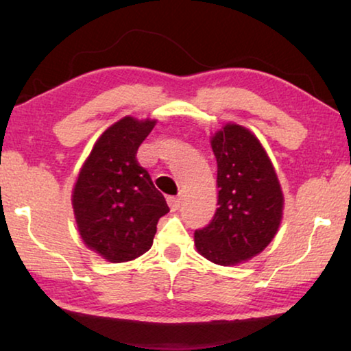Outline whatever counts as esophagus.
Listing matches in <instances>:
<instances>
[{
  "label": "esophagus",
  "instance_id": "1",
  "mask_svg": "<svg viewBox=\"0 0 351 351\" xmlns=\"http://www.w3.org/2000/svg\"><path fill=\"white\" fill-rule=\"evenodd\" d=\"M167 204H169L171 210H179L180 206H182V199L177 198V196H176V198L172 196V198H167Z\"/></svg>",
  "mask_w": 351,
  "mask_h": 351
}]
</instances>
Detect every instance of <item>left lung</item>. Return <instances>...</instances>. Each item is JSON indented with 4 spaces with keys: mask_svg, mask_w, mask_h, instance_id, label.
I'll return each mask as SVG.
<instances>
[{
    "mask_svg": "<svg viewBox=\"0 0 351 351\" xmlns=\"http://www.w3.org/2000/svg\"><path fill=\"white\" fill-rule=\"evenodd\" d=\"M210 147L217 160L219 208L213 222L195 232V246L217 265H238L275 238L285 195L265 148L249 129L227 123L210 137Z\"/></svg>",
    "mask_w": 351,
    "mask_h": 351,
    "instance_id": "8db88e82",
    "label": "left lung"
}]
</instances>
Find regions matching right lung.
Instances as JSON below:
<instances>
[{
	"instance_id": "obj_1",
	"label": "right lung",
	"mask_w": 351,
	"mask_h": 351,
	"mask_svg": "<svg viewBox=\"0 0 351 351\" xmlns=\"http://www.w3.org/2000/svg\"><path fill=\"white\" fill-rule=\"evenodd\" d=\"M156 119L124 117L105 129L81 166L71 191L80 237L112 263L152 247L158 220L169 213L165 196L136 160Z\"/></svg>"
}]
</instances>
